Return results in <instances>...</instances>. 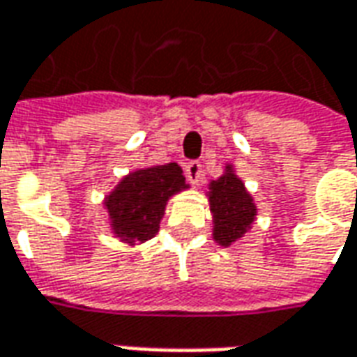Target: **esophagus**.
<instances>
[{
  "label": "esophagus",
  "instance_id": "esophagus-1",
  "mask_svg": "<svg viewBox=\"0 0 357 357\" xmlns=\"http://www.w3.org/2000/svg\"><path fill=\"white\" fill-rule=\"evenodd\" d=\"M185 176L193 185H197V183L202 179V176H204V174H202V164L199 162V160H191V162H187Z\"/></svg>",
  "mask_w": 357,
  "mask_h": 357
}]
</instances>
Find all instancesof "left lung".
I'll use <instances>...</instances> for the list:
<instances>
[{"mask_svg":"<svg viewBox=\"0 0 357 357\" xmlns=\"http://www.w3.org/2000/svg\"><path fill=\"white\" fill-rule=\"evenodd\" d=\"M210 210L214 214V239L224 247L241 239L255 222V202L231 166H227L222 178L210 183Z\"/></svg>","mask_w":357,"mask_h":357,"instance_id":"left-lung-1","label":"left lung"}]
</instances>
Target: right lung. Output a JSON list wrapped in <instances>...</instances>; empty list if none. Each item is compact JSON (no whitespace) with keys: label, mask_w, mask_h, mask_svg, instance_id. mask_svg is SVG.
<instances>
[{"label":"right lung","mask_w":357,"mask_h":357,"mask_svg":"<svg viewBox=\"0 0 357 357\" xmlns=\"http://www.w3.org/2000/svg\"><path fill=\"white\" fill-rule=\"evenodd\" d=\"M185 187L183 172L176 162L130 174L105 202L116 237L126 243L155 237L168 199Z\"/></svg>","instance_id":"obj_1"}]
</instances>
